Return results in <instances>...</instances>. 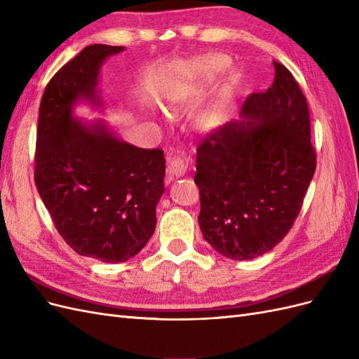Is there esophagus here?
Returning <instances> with one entry per match:
<instances>
[{"label": "esophagus", "mask_w": 359, "mask_h": 359, "mask_svg": "<svg viewBox=\"0 0 359 359\" xmlns=\"http://www.w3.org/2000/svg\"><path fill=\"white\" fill-rule=\"evenodd\" d=\"M186 170H187V166H186V163H184L182 158L173 157V158L169 160L166 172H168V175L170 178H180V177H182L184 173H186Z\"/></svg>", "instance_id": "esophagus-1"}]
</instances>
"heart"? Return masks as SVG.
Wrapping results in <instances>:
<instances>
[{"label":"heart","mask_w":359,"mask_h":359,"mask_svg":"<svg viewBox=\"0 0 359 359\" xmlns=\"http://www.w3.org/2000/svg\"><path fill=\"white\" fill-rule=\"evenodd\" d=\"M229 66V60H227L222 53H208V55L199 57L196 60L189 61L182 69V73L186 78L194 83H208L214 81L217 76L224 72ZM236 88V78L229 76L219 91L215 93L212 100L203 106L202 109L194 116V123L203 130V132H210L215 127H219L229 112L233 93Z\"/></svg>","instance_id":"b5f03b06"}]
</instances>
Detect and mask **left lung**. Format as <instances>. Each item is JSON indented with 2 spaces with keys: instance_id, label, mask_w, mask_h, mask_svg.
<instances>
[{
  "instance_id": "obj_1",
  "label": "left lung",
  "mask_w": 359,
  "mask_h": 359,
  "mask_svg": "<svg viewBox=\"0 0 359 359\" xmlns=\"http://www.w3.org/2000/svg\"><path fill=\"white\" fill-rule=\"evenodd\" d=\"M274 69L273 85L247 97L241 119L198 147L199 226L227 259H255L283 240L316 169L306 95L283 64Z\"/></svg>"
}]
</instances>
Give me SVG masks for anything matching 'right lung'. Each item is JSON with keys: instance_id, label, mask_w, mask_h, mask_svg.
I'll return each instance as SVG.
<instances>
[{"instance_id": "obj_1", "label": "right lung", "mask_w": 359, "mask_h": 359, "mask_svg": "<svg viewBox=\"0 0 359 359\" xmlns=\"http://www.w3.org/2000/svg\"><path fill=\"white\" fill-rule=\"evenodd\" d=\"M124 46L91 45L49 81L39 109L34 180L53 224L76 253L107 264L126 262L156 231L165 193L163 149L118 139L103 121L83 123L79 102L102 106L103 62Z\"/></svg>"}]
</instances>
